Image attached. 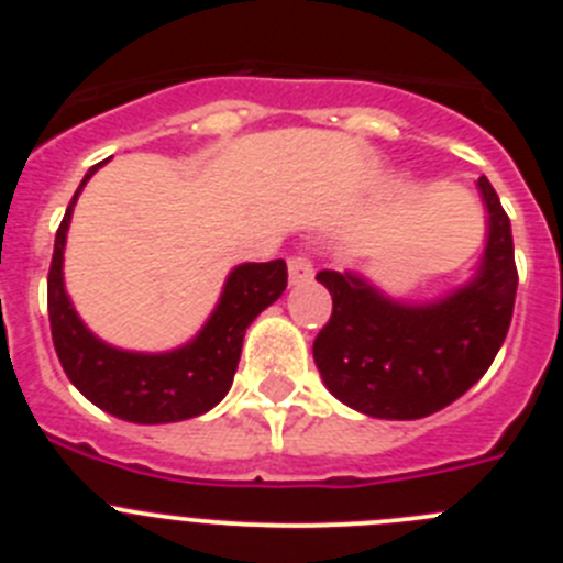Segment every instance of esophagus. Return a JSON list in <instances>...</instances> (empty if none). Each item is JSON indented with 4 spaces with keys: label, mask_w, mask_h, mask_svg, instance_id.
Instances as JSON below:
<instances>
[{
    "label": "esophagus",
    "mask_w": 563,
    "mask_h": 563,
    "mask_svg": "<svg viewBox=\"0 0 563 563\" xmlns=\"http://www.w3.org/2000/svg\"><path fill=\"white\" fill-rule=\"evenodd\" d=\"M287 271H290V285H307L312 278V265L307 256H290Z\"/></svg>",
    "instance_id": "esophagus-1"
}]
</instances>
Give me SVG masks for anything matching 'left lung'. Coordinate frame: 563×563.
Returning <instances> with one entry per match:
<instances>
[{
	"label": "left lung",
	"instance_id": "8db88e82",
	"mask_svg": "<svg viewBox=\"0 0 563 563\" xmlns=\"http://www.w3.org/2000/svg\"><path fill=\"white\" fill-rule=\"evenodd\" d=\"M487 213L474 276L431 301H397L363 273L321 271L330 324L312 357L332 397L377 420H420L465 395L494 363L514 318V233L487 177L476 180Z\"/></svg>",
	"mask_w": 563,
	"mask_h": 563
}]
</instances>
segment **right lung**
Listing matches in <instances>:
<instances>
[{"instance_id": "1", "label": "right lung", "mask_w": 563, "mask_h": 563, "mask_svg": "<svg viewBox=\"0 0 563 563\" xmlns=\"http://www.w3.org/2000/svg\"><path fill=\"white\" fill-rule=\"evenodd\" d=\"M103 163L84 174L56 233L47 276L53 346L64 372L98 409L137 426L180 422L211 411L231 389L245 330L287 287L285 258L245 262L228 273L220 301L200 332L177 350L134 352L112 346L89 330L64 287V247L78 194Z\"/></svg>"}]
</instances>
